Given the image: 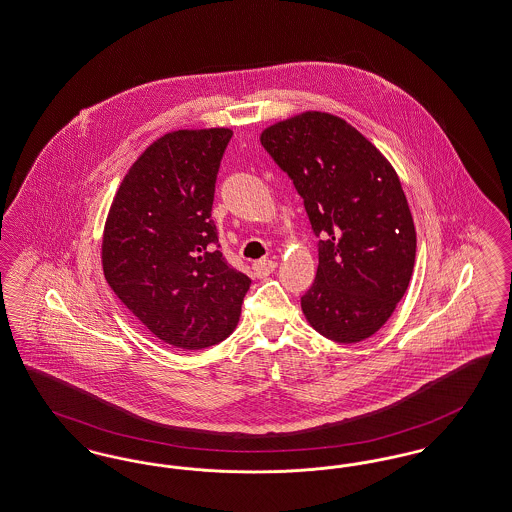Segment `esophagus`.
Segmentation results:
<instances>
[{"mask_svg": "<svg viewBox=\"0 0 512 512\" xmlns=\"http://www.w3.org/2000/svg\"><path fill=\"white\" fill-rule=\"evenodd\" d=\"M276 266H278V263L272 261V259H259V261L253 263V270L259 278H266L268 274H272L276 270Z\"/></svg>", "mask_w": 512, "mask_h": 512, "instance_id": "obj_1", "label": "esophagus"}]
</instances>
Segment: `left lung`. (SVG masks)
Masks as SVG:
<instances>
[{
    "instance_id": "8db88e82",
    "label": "left lung",
    "mask_w": 512,
    "mask_h": 512,
    "mask_svg": "<svg viewBox=\"0 0 512 512\" xmlns=\"http://www.w3.org/2000/svg\"><path fill=\"white\" fill-rule=\"evenodd\" d=\"M293 181L318 240L314 284L301 297L310 326L335 343L371 337L404 297L415 226L385 156L345 120L305 112L261 135Z\"/></svg>"
}]
</instances>
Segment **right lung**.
I'll use <instances>...</instances> for the list:
<instances>
[{"mask_svg": "<svg viewBox=\"0 0 512 512\" xmlns=\"http://www.w3.org/2000/svg\"><path fill=\"white\" fill-rule=\"evenodd\" d=\"M232 131H173L131 165L103 238L108 286L167 345L198 350L234 331L251 280L230 265L211 219Z\"/></svg>", "mask_w": 512, "mask_h": 512, "instance_id": "obj_1", "label": "right lung"}]
</instances>
